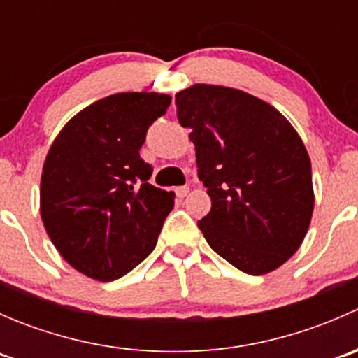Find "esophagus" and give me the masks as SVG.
Here are the masks:
<instances>
[{
  "mask_svg": "<svg viewBox=\"0 0 358 358\" xmlns=\"http://www.w3.org/2000/svg\"><path fill=\"white\" fill-rule=\"evenodd\" d=\"M189 192H190L189 187H176V189H175L176 197H180V199H183V197H185Z\"/></svg>",
  "mask_w": 358,
  "mask_h": 358,
  "instance_id": "34e87169",
  "label": "esophagus"
}]
</instances>
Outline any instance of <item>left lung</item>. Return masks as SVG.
I'll use <instances>...</instances> for the list:
<instances>
[{
	"instance_id": "8db88e82",
	"label": "left lung",
	"mask_w": 358,
	"mask_h": 358,
	"mask_svg": "<svg viewBox=\"0 0 358 358\" xmlns=\"http://www.w3.org/2000/svg\"><path fill=\"white\" fill-rule=\"evenodd\" d=\"M175 103L211 197V211L197 222L206 241L243 272H273L312 222V162L301 136L268 102L229 86L197 83Z\"/></svg>"
}]
</instances>
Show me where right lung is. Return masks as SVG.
Here are the masks:
<instances>
[{
	"label": "right lung",
	"instance_id": "obj_1",
	"mask_svg": "<svg viewBox=\"0 0 358 358\" xmlns=\"http://www.w3.org/2000/svg\"><path fill=\"white\" fill-rule=\"evenodd\" d=\"M169 103L156 92L96 100L69 119L46 154L43 225L62 258L90 279H119L156 248L175 194L150 185L140 149Z\"/></svg>",
	"mask_w": 358,
	"mask_h": 358
}]
</instances>
